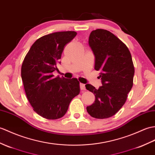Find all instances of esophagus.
Returning <instances> with one entry per match:
<instances>
[{
	"mask_svg": "<svg viewBox=\"0 0 155 155\" xmlns=\"http://www.w3.org/2000/svg\"><path fill=\"white\" fill-rule=\"evenodd\" d=\"M80 88H81V90H85V85L84 84L81 83L80 84Z\"/></svg>",
	"mask_w": 155,
	"mask_h": 155,
	"instance_id": "obj_1",
	"label": "esophagus"
}]
</instances>
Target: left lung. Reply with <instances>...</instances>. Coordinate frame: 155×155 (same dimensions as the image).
I'll return each mask as SVG.
<instances>
[{
    "instance_id": "left-lung-1",
    "label": "left lung",
    "mask_w": 155,
    "mask_h": 155,
    "mask_svg": "<svg viewBox=\"0 0 155 155\" xmlns=\"http://www.w3.org/2000/svg\"><path fill=\"white\" fill-rule=\"evenodd\" d=\"M88 44L95 57L96 71L102 86L98 89L91 84L86 88L95 96V101L86 107L91 116L108 118L124 106L134 82L135 69L127 47L110 31L97 29L89 36Z\"/></svg>"
}]
</instances>
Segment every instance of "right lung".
I'll return each mask as SVG.
<instances>
[{
    "mask_svg": "<svg viewBox=\"0 0 155 155\" xmlns=\"http://www.w3.org/2000/svg\"><path fill=\"white\" fill-rule=\"evenodd\" d=\"M77 35L74 31L44 35L31 45L23 61L21 77L25 92L34 110L48 120H57L66 114L71 101L80 93L76 78L54 77L58 71L64 47Z\"/></svg>",
    "mask_w": 155,
    "mask_h": 155,
    "instance_id": "right-lung-1",
    "label": "right lung"
}]
</instances>
